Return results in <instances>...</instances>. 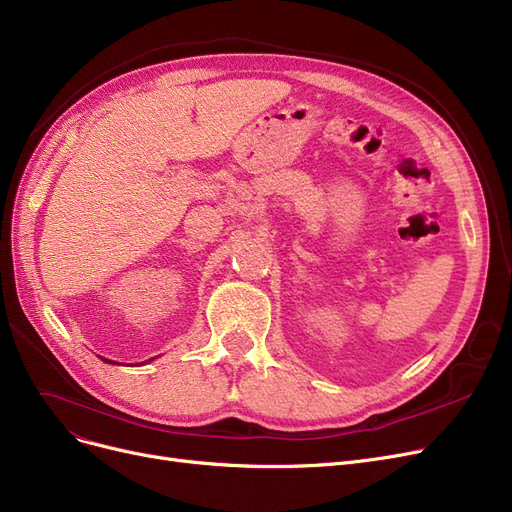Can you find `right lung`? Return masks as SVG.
Listing matches in <instances>:
<instances>
[{
	"instance_id": "right-lung-1",
	"label": "right lung",
	"mask_w": 512,
	"mask_h": 512,
	"mask_svg": "<svg viewBox=\"0 0 512 512\" xmlns=\"http://www.w3.org/2000/svg\"><path fill=\"white\" fill-rule=\"evenodd\" d=\"M106 362H108V360H106Z\"/></svg>"
}]
</instances>
